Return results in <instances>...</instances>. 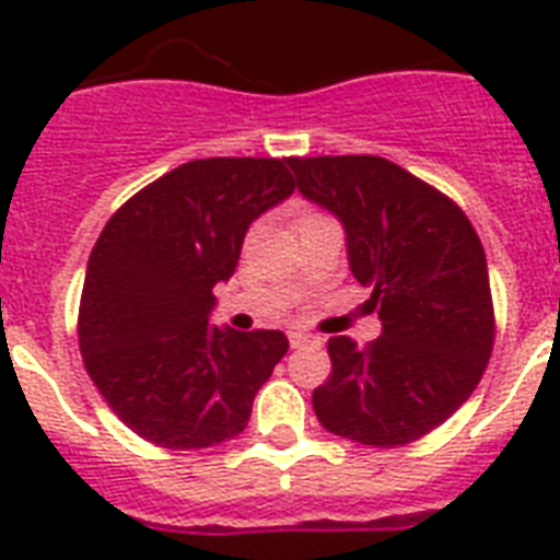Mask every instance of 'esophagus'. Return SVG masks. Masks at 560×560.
<instances>
[{
  "instance_id": "obj_1",
  "label": "esophagus",
  "mask_w": 560,
  "mask_h": 560,
  "mask_svg": "<svg viewBox=\"0 0 560 560\" xmlns=\"http://www.w3.org/2000/svg\"><path fill=\"white\" fill-rule=\"evenodd\" d=\"M288 337H290V346H293V349H299V346H307V342H316L314 334L302 331V328H293V331H290Z\"/></svg>"
}]
</instances>
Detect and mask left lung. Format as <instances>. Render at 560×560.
Masks as SVG:
<instances>
[{
    "label": "left lung",
    "mask_w": 560,
    "mask_h": 560,
    "mask_svg": "<svg viewBox=\"0 0 560 560\" xmlns=\"http://www.w3.org/2000/svg\"><path fill=\"white\" fill-rule=\"evenodd\" d=\"M299 191L346 229L349 267L372 288L383 331L366 349L331 337L314 412L334 435L409 444L477 389L494 349L486 249L465 211L381 156L288 160Z\"/></svg>",
    "instance_id": "obj_1"
}]
</instances>
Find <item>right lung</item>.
<instances>
[{
  "instance_id": "1",
  "label": "right lung",
  "mask_w": 560,
  "mask_h": 560,
  "mask_svg": "<svg viewBox=\"0 0 560 560\" xmlns=\"http://www.w3.org/2000/svg\"><path fill=\"white\" fill-rule=\"evenodd\" d=\"M293 188L288 160H194L107 220L86 264L78 342L136 435L200 451L244 433L288 337L209 325L211 290L232 279L249 223Z\"/></svg>"
}]
</instances>
